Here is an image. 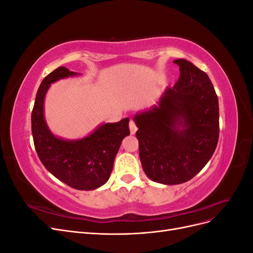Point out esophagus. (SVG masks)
<instances>
[{
  "instance_id": "obj_1",
  "label": "esophagus",
  "mask_w": 253,
  "mask_h": 253,
  "mask_svg": "<svg viewBox=\"0 0 253 253\" xmlns=\"http://www.w3.org/2000/svg\"><path fill=\"white\" fill-rule=\"evenodd\" d=\"M137 131V126L135 125V122L133 120L129 121V132H131V135H134Z\"/></svg>"
}]
</instances>
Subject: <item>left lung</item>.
Segmentation results:
<instances>
[{
    "instance_id": "left-lung-1",
    "label": "left lung",
    "mask_w": 253,
    "mask_h": 253,
    "mask_svg": "<svg viewBox=\"0 0 253 253\" xmlns=\"http://www.w3.org/2000/svg\"><path fill=\"white\" fill-rule=\"evenodd\" d=\"M173 62L179 66L178 81L157 104L134 116L142 169L164 185H178L200 173L219 134L218 99L208 75L185 59Z\"/></svg>"
}]
</instances>
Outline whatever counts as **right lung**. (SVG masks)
Returning a JSON list of instances; mask_svg holds the SVG:
<instances>
[{"mask_svg":"<svg viewBox=\"0 0 253 253\" xmlns=\"http://www.w3.org/2000/svg\"><path fill=\"white\" fill-rule=\"evenodd\" d=\"M75 76L80 74L60 66L43 79L32 113V132L38 156L46 170L67 186L89 191L109 180L120 144L129 135V119L102 124L79 139L53 135L44 117L45 96L51 83Z\"/></svg>","mask_w":253,"mask_h":253,"instance_id":"right-lung-1","label":"right lung"}]
</instances>
